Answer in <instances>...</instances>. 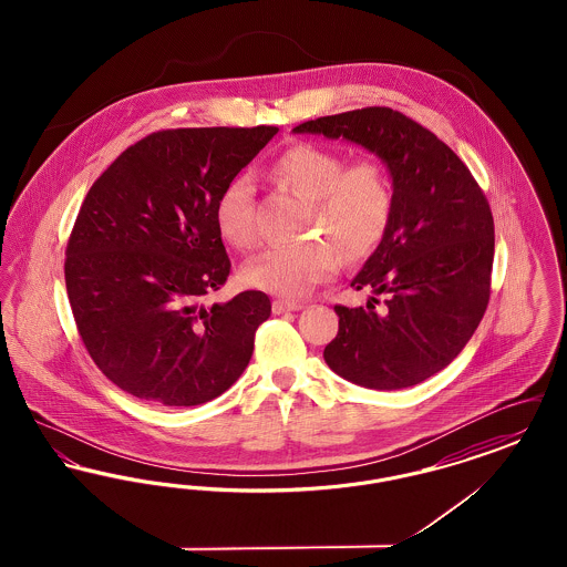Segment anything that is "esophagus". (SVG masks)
<instances>
[{"mask_svg":"<svg viewBox=\"0 0 567 567\" xmlns=\"http://www.w3.org/2000/svg\"><path fill=\"white\" fill-rule=\"evenodd\" d=\"M301 308H303L301 301H291V299H276V301H274V312H276V315L297 312V310H301Z\"/></svg>","mask_w":567,"mask_h":567,"instance_id":"esophagus-1","label":"esophagus"}]
</instances>
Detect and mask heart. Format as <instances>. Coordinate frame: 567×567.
<instances>
[{"label": "heart", "instance_id": "heart-1", "mask_svg": "<svg viewBox=\"0 0 567 567\" xmlns=\"http://www.w3.org/2000/svg\"><path fill=\"white\" fill-rule=\"evenodd\" d=\"M271 178L308 202L303 231L310 238L271 246L246 261V285L278 296H303L342 268V252L357 261L377 250L395 208L389 169L378 159L347 165L342 153L319 144H296L271 163ZM216 227L223 240L240 250L259 240L255 185L240 174L216 202Z\"/></svg>", "mask_w": 567, "mask_h": 567}]
</instances>
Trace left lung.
<instances>
[{"label":"left lung","instance_id":"obj_1","mask_svg":"<svg viewBox=\"0 0 567 567\" xmlns=\"http://www.w3.org/2000/svg\"><path fill=\"white\" fill-rule=\"evenodd\" d=\"M296 134L354 142L386 165L395 208L384 240L351 287L368 306H336L338 336L324 361L359 386L393 391L444 370L485 317L493 215L465 163L430 130L382 106L306 121ZM377 295H384L375 310Z\"/></svg>","mask_w":567,"mask_h":567}]
</instances>
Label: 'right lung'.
Returning a JSON list of instances; mask_svg holds the SVG:
<instances>
[{"label": "right lung", "mask_w": 567, "mask_h": 567, "mask_svg": "<svg viewBox=\"0 0 567 567\" xmlns=\"http://www.w3.org/2000/svg\"><path fill=\"white\" fill-rule=\"evenodd\" d=\"M276 134L268 125L155 132L86 193L65 248V287L84 349L125 393L199 405L243 377L270 297L202 299L231 271L216 202Z\"/></svg>", "instance_id": "obj_1"}]
</instances>
